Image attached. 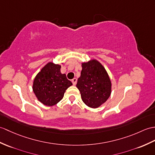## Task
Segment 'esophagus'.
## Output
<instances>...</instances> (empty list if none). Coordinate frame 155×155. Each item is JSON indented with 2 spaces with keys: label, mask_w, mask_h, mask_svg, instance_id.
Returning <instances> with one entry per match:
<instances>
[{
  "label": "esophagus",
  "mask_w": 155,
  "mask_h": 155,
  "mask_svg": "<svg viewBox=\"0 0 155 155\" xmlns=\"http://www.w3.org/2000/svg\"><path fill=\"white\" fill-rule=\"evenodd\" d=\"M77 82V79L76 78H74L73 80H72V82H73V85H76Z\"/></svg>",
  "instance_id": "1"
}]
</instances>
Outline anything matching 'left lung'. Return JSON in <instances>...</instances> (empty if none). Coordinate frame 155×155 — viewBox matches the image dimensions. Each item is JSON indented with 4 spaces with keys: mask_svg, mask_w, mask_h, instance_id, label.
Instances as JSON below:
<instances>
[{
    "mask_svg": "<svg viewBox=\"0 0 155 155\" xmlns=\"http://www.w3.org/2000/svg\"><path fill=\"white\" fill-rule=\"evenodd\" d=\"M77 87L86 106L97 108L105 103L111 92V82L105 68L96 59L81 63Z\"/></svg>",
    "mask_w": 155,
    "mask_h": 155,
    "instance_id": "obj_1",
    "label": "left lung"
}]
</instances>
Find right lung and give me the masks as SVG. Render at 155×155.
<instances>
[{"instance_id": "right-lung-1", "label": "right lung", "mask_w": 155, "mask_h": 155, "mask_svg": "<svg viewBox=\"0 0 155 155\" xmlns=\"http://www.w3.org/2000/svg\"><path fill=\"white\" fill-rule=\"evenodd\" d=\"M63 64V63H62ZM61 65L49 62L35 76L32 89L39 102L48 106L55 105L73 85L65 74L61 73Z\"/></svg>"}]
</instances>
